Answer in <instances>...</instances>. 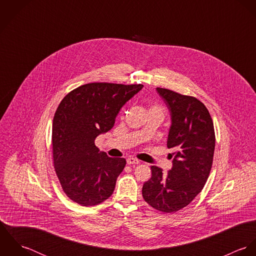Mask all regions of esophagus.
<instances>
[{"label":"esophagus","instance_id":"34e87169","mask_svg":"<svg viewBox=\"0 0 256 256\" xmlns=\"http://www.w3.org/2000/svg\"><path fill=\"white\" fill-rule=\"evenodd\" d=\"M127 164H140V160H137V158H135L130 156V158H127Z\"/></svg>","mask_w":256,"mask_h":256}]
</instances>
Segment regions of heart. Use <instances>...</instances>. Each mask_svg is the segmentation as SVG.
<instances>
[{
    "mask_svg": "<svg viewBox=\"0 0 256 256\" xmlns=\"http://www.w3.org/2000/svg\"><path fill=\"white\" fill-rule=\"evenodd\" d=\"M156 108V106H154V108Z\"/></svg>",
    "mask_w": 256,
    "mask_h": 256,
    "instance_id": "obj_1",
    "label": "heart"
}]
</instances>
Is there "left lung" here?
I'll return each instance as SVG.
<instances>
[{
    "mask_svg": "<svg viewBox=\"0 0 256 256\" xmlns=\"http://www.w3.org/2000/svg\"><path fill=\"white\" fill-rule=\"evenodd\" d=\"M170 112L168 148H174L168 174L152 166V178L144 183L146 203L164 212L180 211L201 192L210 174L215 150L214 124L206 106L193 96L156 88Z\"/></svg>",
    "mask_w": 256,
    "mask_h": 256,
    "instance_id": "obj_1",
    "label": "left lung"
}]
</instances>
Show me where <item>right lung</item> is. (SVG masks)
<instances>
[{"mask_svg":"<svg viewBox=\"0 0 256 256\" xmlns=\"http://www.w3.org/2000/svg\"><path fill=\"white\" fill-rule=\"evenodd\" d=\"M143 86L92 82L74 88L60 102L52 124L53 162L74 202L94 206L112 195L126 160L100 152L94 140L110 131L122 106Z\"/></svg>","mask_w":256,"mask_h":256,"instance_id":"right-lung-1","label":"right lung"}]
</instances>
